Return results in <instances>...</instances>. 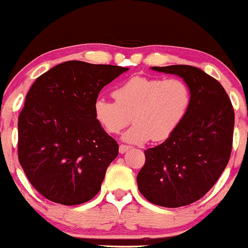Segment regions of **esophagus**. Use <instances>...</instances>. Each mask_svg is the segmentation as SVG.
<instances>
[{
  "label": "esophagus",
  "mask_w": 248,
  "mask_h": 248,
  "mask_svg": "<svg viewBox=\"0 0 248 248\" xmlns=\"http://www.w3.org/2000/svg\"><path fill=\"white\" fill-rule=\"evenodd\" d=\"M120 154H124L126 152H128V150H129V147L128 146H124V144H121L120 146Z\"/></svg>",
  "instance_id": "1"
}]
</instances>
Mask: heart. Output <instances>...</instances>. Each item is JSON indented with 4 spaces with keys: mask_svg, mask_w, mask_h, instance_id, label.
Segmentation results:
<instances>
[{
    "mask_svg": "<svg viewBox=\"0 0 248 248\" xmlns=\"http://www.w3.org/2000/svg\"><path fill=\"white\" fill-rule=\"evenodd\" d=\"M113 96L115 101L96 99L94 116L109 134L120 133L132 118L134 124L122 135V140L130 144L169 139L191 105V91L177 78L163 80L135 76L116 87Z\"/></svg>",
    "mask_w": 248,
    "mask_h": 248,
    "instance_id": "1",
    "label": "heart"
}]
</instances>
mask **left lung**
<instances>
[{
	"label": "left lung",
	"mask_w": 248,
	"mask_h": 248,
	"mask_svg": "<svg viewBox=\"0 0 248 248\" xmlns=\"http://www.w3.org/2000/svg\"><path fill=\"white\" fill-rule=\"evenodd\" d=\"M152 70L183 79L191 91V105L176 132L144 152L138 186L155 205H189L215 186L229 163L234 110L220 82L198 67L170 65Z\"/></svg>",
	"instance_id": "1"
}]
</instances>
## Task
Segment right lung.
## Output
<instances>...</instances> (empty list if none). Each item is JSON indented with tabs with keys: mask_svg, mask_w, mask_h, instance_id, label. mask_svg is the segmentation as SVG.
Segmentation results:
<instances>
[{
	"mask_svg": "<svg viewBox=\"0 0 248 248\" xmlns=\"http://www.w3.org/2000/svg\"><path fill=\"white\" fill-rule=\"evenodd\" d=\"M128 67L70 61L36 79L18 118V160L33 187L51 202L92 199L119 144L96 121L99 92Z\"/></svg>",
	"mask_w": 248,
	"mask_h": 248,
	"instance_id": "right-lung-1",
	"label": "right lung"
}]
</instances>
